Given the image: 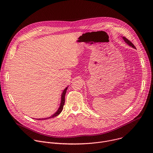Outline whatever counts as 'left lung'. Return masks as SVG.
Listing matches in <instances>:
<instances>
[{"mask_svg": "<svg viewBox=\"0 0 153 153\" xmlns=\"http://www.w3.org/2000/svg\"><path fill=\"white\" fill-rule=\"evenodd\" d=\"M122 38H123V39L124 40V41L125 42V43H126L127 44H128L129 46L133 47V48H136L135 46L133 45V43L132 42H131L128 39H126V37H122Z\"/></svg>", "mask_w": 153, "mask_h": 153, "instance_id": "8db88e82", "label": "left lung"}]
</instances>
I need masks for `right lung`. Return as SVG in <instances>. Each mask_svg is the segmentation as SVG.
<instances>
[{
    "mask_svg": "<svg viewBox=\"0 0 153 153\" xmlns=\"http://www.w3.org/2000/svg\"><path fill=\"white\" fill-rule=\"evenodd\" d=\"M67 86V88H65V89H64V90L63 91L62 93V95H61V102H60V106L59 108H58L57 111L54 114H53L52 116H51L50 117H47V118H43V119H37V120H46V119H50V118H53V117H56L57 116H58L62 111L63 110V105L65 104V94H66V92H67V88H68Z\"/></svg>",
    "mask_w": 153,
    "mask_h": 153,
    "instance_id": "add662e5",
    "label": "right lung"
}]
</instances>
